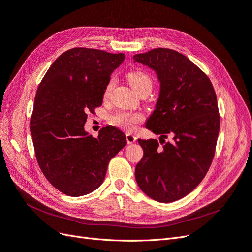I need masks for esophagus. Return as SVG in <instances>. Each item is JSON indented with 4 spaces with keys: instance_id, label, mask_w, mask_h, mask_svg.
I'll use <instances>...</instances> for the list:
<instances>
[{
    "instance_id": "34e87169",
    "label": "esophagus",
    "mask_w": 252,
    "mask_h": 252,
    "mask_svg": "<svg viewBox=\"0 0 252 252\" xmlns=\"http://www.w3.org/2000/svg\"><path fill=\"white\" fill-rule=\"evenodd\" d=\"M126 142L128 143V144H131V143H134L135 141H136V136L135 135H133V134H131V133H127L126 135Z\"/></svg>"
}]
</instances>
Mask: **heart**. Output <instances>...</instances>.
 I'll return each instance as SVG.
<instances>
[{"label": "heart", "instance_id": "heart-1", "mask_svg": "<svg viewBox=\"0 0 252 252\" xmlns=\"http://www.w3.org/2000/svg\"><path fill=\"white\" fill-rule=\"evenodd\" d=\"M127 79L129 84H131L134 90L139 93L141 90L145 88L152 89V78L151 76L143 71L135 70L128 73ZM115 80L114 78H111L109 83L105 86L104 89V96H108L112 91L113 86H114ZM143 121V116L139 113H127V112H119L117 114H114L111 117V124L115 126L121 127L126 129V131H134L137 126Z\"/></svg>", "mask_w": 252, "mask_h": 252}]
</instances>
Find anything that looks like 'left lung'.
I'll return each mask as SVG.
<instances>
[{"label":"left lung","mask_w":252,"mask_h":252,"mask_svg":"<svg viewBox=\"0 0 252 252\" xmlns=\"http://www.w3.org/2000/svg\"><path fill=\"white\" fill-rule=\"evenodd\" d=\"M133 59L155 70L160 82L156 109L145 125L161 135L160 142L138 139L143 157L136 181L153 200L174 202L196 189L212 165L220 131L217 95L205 73L175 50L156 48ZM168 133L175 143L165 142Z\"/></svg>","instance_id":"obj_1"}]
</instances>
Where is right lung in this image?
<instances>
[{"mask_svg":"<svg viewBox=\"0 0 252 252\" xmlns=\"http://www.w3.org/2000/svg\"><path fill=\"white\" fill-rule=\"evenodd\" d=\"M124 53L72 48L48 69L34 98L30 132L42 173L56 189L71 197L101 185L110 160L126 144V135L109 126L98 137L85 132L88 112L102 104L112 72Z\"/></svg>","mask_w":252,"mask_h":252,"instance_id":"right-lung-1","label":"right lung"}]
</instances>
